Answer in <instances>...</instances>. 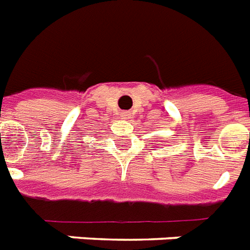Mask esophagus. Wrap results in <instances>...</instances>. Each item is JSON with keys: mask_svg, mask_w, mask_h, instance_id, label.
<instances>
[{"mask_svg": "<svg viewBox=\"0 0 250 250\" xmlns=\"http://www.w3.org/2000/svg\"><path fill=\"white\" fill-rule=\"evenodd\" d=\"M120 117L124 119V120H130V119H131V113H130L129 111H124V112H121Z\"/></svg>", "mask_w": 250, "mask_h": 250, "instance_id": "esophagus-1", "label": "esophagus"}]
</instances>
